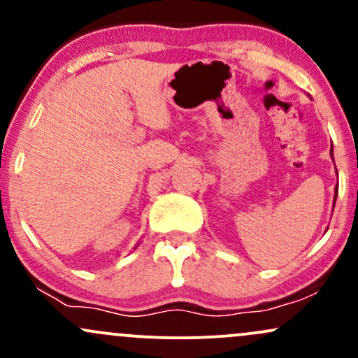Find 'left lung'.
Masks as SVG:
<instances>
[{
  "label": "left lung",
  "mask_w": 358,
  "mask_h": 358,
  "mask_svg": "<svg viewBox=\"0 0 358 358\" xmlns=\"http://www.w3.org/2000/svg\"><path fill=\"white\" fill-rule=\"evenodd\" d=\"M335 199H336V195H335Z\"/></svg>",
  "instance_id": "left-lung-1"
}]
</instances>
